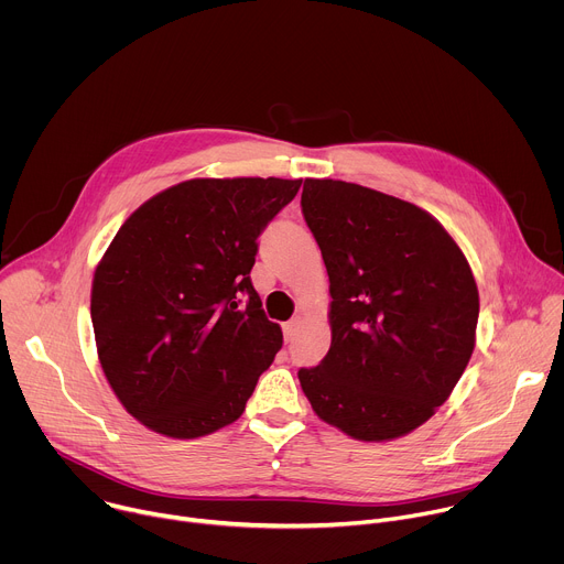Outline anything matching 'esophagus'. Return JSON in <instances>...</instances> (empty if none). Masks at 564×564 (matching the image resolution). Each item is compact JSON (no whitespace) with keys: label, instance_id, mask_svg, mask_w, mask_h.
Returning <instances> with one entry per match:
<instances>
[{"label":"esophagus","instance_id":"obj_1","mask_svg":"<svg viewBox=\"0 0 564 564\" xmlns=\"http://www.w3.org/2000/svg\"><path fill=\"white\" fill-rule=\"evenodd\" d=\"M301 326H303V318H301V316H294V318H290L288 324L283 326V335H285V341H294V339H296V335H299V330H301Z\"/></svg>","mask_w":564,"mask_h":564}]
</instances>
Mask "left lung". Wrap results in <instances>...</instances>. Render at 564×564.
Wrapping results in <instances>:
<instances>
[{"label": "left lung", "instance_id": "obj_1", "mask_svg": "<svg viewBox=\"0 0 564 564\" xmlns=\"http://www.w3.org/2000/svg\"><path fill=\"white\" fill-rule=\"evenodd\" d=\"M303 218L330 276L328 355L301 368L312 411L364 442L433 417L473 348L479 296L468 261L424 209L344 181L305 178Z\"/></svg>", "mask_w": 564, "mask_h": 564}]
</instances>
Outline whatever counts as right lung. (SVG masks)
Masks as SVG:
<instances>
[{
  "label": "right lung",
  "instance_id": "right-lung-1",
  "mask_svg": "<svg viewBox=\"0 0 564 564\" xmlns=\"http://www.w3.org/2000/svg\"><path fill=\"white\" fill-rule=\"evenodd\" d=\"M301 181L196 178L140 205L96 268L98 357L147 429L194 440L246 411L283 344L250 272Z\"/></svg>",
  "mask_w": 564,
  "mask_h": 564
}]
</instances>
